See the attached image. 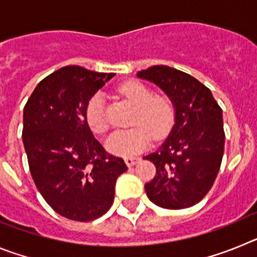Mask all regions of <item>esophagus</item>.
<instances>
[{
    "instance_id": "esophagus-1",
    "label": "esophagus",
    "mask_w": 257,
    "mask_h": 257,
    "mask_svg": "<svg viewBox=\"0 0 257 257\" xmlns=\"http://www.w3.org/2000/svg\"><path fill=\"white\" fill-rule=\"evenodd\" d=\"M138 162H139V158H135V157H127V158H124V163H126L128 167H133V166L136 165Z\"/></svg>"
}]
</instances>
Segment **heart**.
<instances>
[{
  "instance_id": "b5f03b06",
  "label": "heart",
  "mask_w": 257,
  "mask_h": 257,
  "mask_svg": "<svg viewBox=\"0 0 257 257\" xmlns=\"http://www.w3.org/2000/svg\"><path fill=\"white\" fill-rule=\"evenodd\" d=\"M126 99L138 106L134 119L135 128L113 133L105 142L109 153L118 157H133L142 153L152 143L169 135L175 121V108L171 99L166 95H154L147 85L140 81H128L119 87ZM85 117L88 127L95 134H104L108 130L105 96L103 92H95L85 108Z\"/></svg>"
}]
</instances>
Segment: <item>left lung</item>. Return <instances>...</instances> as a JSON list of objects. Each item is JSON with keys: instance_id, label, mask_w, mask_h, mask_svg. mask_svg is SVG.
<instances>
[{"instance_id": "left-lung-1", "label": "left lung", "mask_w": 257, "mask_h": 257, "mask_svg": "<svg viewBox=\"0 0 257 257\" xmlns=\"http://www.w3.org/2000/svg\"><path fill=\"white\" fill-rule=\"evenodd\" d=\"M136 76L160 86L175 106V124L157 152L144 157L156 166L145 184L147 196L163 208L181 210L210 192L224 154L222 110L210 88L167 65H153Z\"/></svg>"}]
</instances>
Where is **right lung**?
Segmentation results:
<instances>
[{
  "label": "right lung",
  "instance_id": "add662e5",
  "mask_svg": "<svg viewBox=\"0 0 257 257\" xmlns=\"http://www.w3.org/2000/svg\"><path fill=\"white\" fill-rule=\"evenodd\" d=\"M113 76L60 68L38 83L24 106L23 144L32 178L50 207L67 219L104 215L113 205L115 180L127 170L95 139L85 117L88 99Z\"/></svg>",
  "mask_w": 257,
  "mask_h": 257
}]
</instances>
